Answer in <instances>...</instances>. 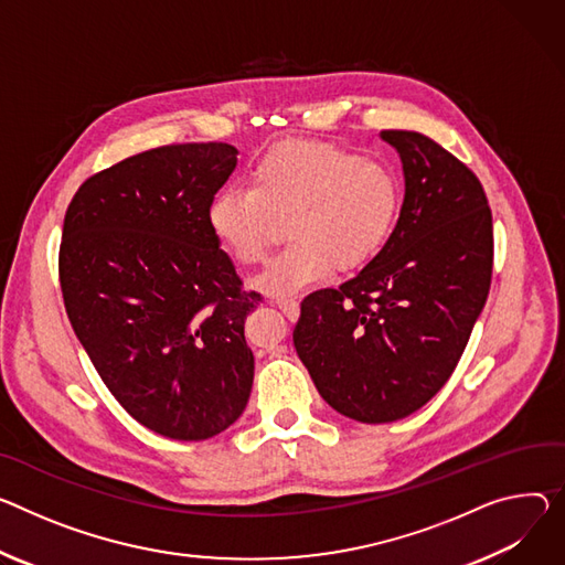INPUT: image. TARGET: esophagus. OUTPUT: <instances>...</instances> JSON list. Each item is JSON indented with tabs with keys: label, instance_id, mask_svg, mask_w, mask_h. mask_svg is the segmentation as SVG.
I'll list each match as a JSON object with an SVG mask.
<instances>
[{
	"label": "esophagus",
	"instance_id": "1",
	"mask_svg": "<svg viewBox=\"0 0 565 565\" xmlns=\"http://www.w3.org/2000/svg\"><path fill=\"white\" fill-rule=\"evenodd\" d=\"M275 303L279 306V309L284 311V316L288 320H297L299 318V303H297V299H292V297H277Z\"/></svg>",
	"mask_w": 565,
	"mask_h": 565
}]
</instances>
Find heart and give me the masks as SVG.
<instances>
[{"label": "heart", "mask_w": 565, "mask_h": 565, "mask_svg": "<svg viewBox=\"0 0 565 565\" xmlns=\"http://www.w3.org/2000/svg\"><path fill=\"white\" fill-rule=\"evenodd\" d=\"M252 184H225L207 204L214 238L238 264H259L290 216L292 238L254 279L286 297L327 279L333 268L370 264L387 243L401 210V180L383 162L320 139H286L249 169Z\"/></svg>", "instance_id": "obj_1"}]
</instances>
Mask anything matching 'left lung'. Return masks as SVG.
<instances>
[{
    "instance_id": "1",
    "label": "left lung",
    "mask_w": 565,
    "mask_h": 565,
    "mask_svg": "<svg viewBox=\"0 0 565 565\" xmlns=\"http://www.w3.org/2000/svg\"><path fill=\"white\" fill-rule=\"evenodd\" d=\"M405 195L383 249L301 301L292 331L322 398L361 424L417 413L450 379L484 309L493 225L476 173L422 132L383 130Z\"/></svg>"
}]
</instances>
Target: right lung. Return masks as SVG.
Segmentation results:
<instances>
[{
  "label": "right lung",
  "mask_w": 565,
  "mask_h": 565,
  "mask_svg": "<svg viewBox=\"0 0 565 565\" xmlns=\"http://www.w3.org/2000/svg\"><path fill=\"white\" fill-rule=\"evenodd\" d=\"M223 141L150 148L87 178L58 256L65 311L100 381L148 430L210 439L247 405L254 355L243 290L207 225L236 167Z\"/></svg>",
  "instance_id": "add662e5"
}]
</instances>
